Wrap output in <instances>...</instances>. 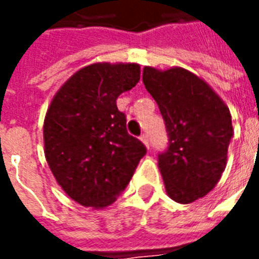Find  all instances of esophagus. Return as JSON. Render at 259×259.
Here are the masks:
<instances>
[{
	"label": "esophagus",
	"instance_id": "1",
	"mask_svg": "<svg viewBox=\"0 0 259 259\" xmlns=\"http://www.w3.org/2000/svg\"><path fill=\"white\" fill-rule=\"evenodd\" d=\"M140 141L143 143V144H144V146L147 147V148H150V143H148V139H147L146 135L140 136Z\"/></svg>",
	"mask_w": 259,
	"mask_h": 259
}]
</instances>
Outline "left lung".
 <instances>
[{
    "instance_id": "left-lung-1",
    "label": "left lung",
    "mask_w": 259,
    "mask_h": 259,
    "mask_svg": "<svg viewBox=\"0 0 259 259\" xmlns=\"http://www.w3.org/2000/svg\"><path fill=\"white\" fill-rule=\"evenodd\" d=\"M143 83L157 101L169 136L158 155L166 194L189 204L215 187L233 136L228 105L200 76L180 66H144Z\"/></svg>"
}]
</instances>
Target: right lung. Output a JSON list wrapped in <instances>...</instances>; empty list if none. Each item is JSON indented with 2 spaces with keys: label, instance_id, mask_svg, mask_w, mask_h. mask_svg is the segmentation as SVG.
I'll return each instance as SVG.
<instances>
[{
  "label": "right lung",
  "instance_id": "obj_1",
  "mask_svg": "<svg viewBox=\"0 0 259 259\" xmlns=\"http://www.w3.org/2000/svg\"><path fill=\"white\" fill-rule=\"evenodd\" d=\"M139 80V64H91L72 74L48 107L46 159L57 183L80 205L102 209L113 204L146 154L116 107L118 97Z\"/></svg>",
  "mask_w": 259,
  "mask_h": 259
}]
</instances>
